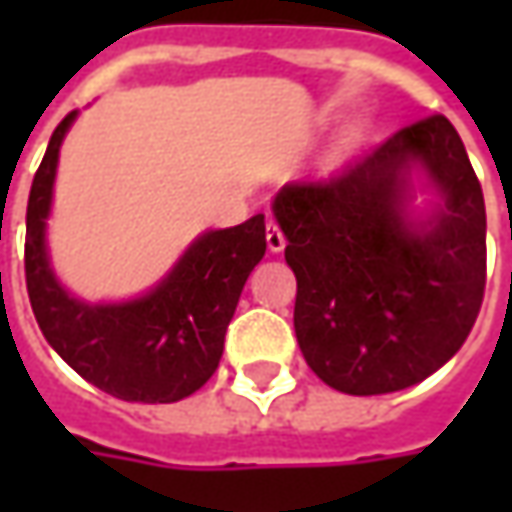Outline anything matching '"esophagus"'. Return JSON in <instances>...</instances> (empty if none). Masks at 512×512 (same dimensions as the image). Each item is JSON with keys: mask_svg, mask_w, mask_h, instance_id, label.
Here are the masks:
<instances>
[{"mask_svg": "<svg viewBox=\"0 0 512 512\" xmlns=\"http://www.w3.org/2000/svg\"><path fill=\"white\" fill-rule=\"evenodd\" d=\"M265 239H267V247H270V253H282V250H285L287 239H285V233H282V227L276 225V222H267Z\"/></svg>", "mask_w": 512, "mask_h": 512, "instance_id": "1", "label": "esophagus"}]
</instances>
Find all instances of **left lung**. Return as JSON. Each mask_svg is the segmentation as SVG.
Wrapping results in <instances>:
<instances>
[{
  "label": "left lung",
  "mask_w": 512,
  "mask_h": 512,
  "mask_svg": "<svg viewBox=\"0 0 512 512\" xmlns=\"http://www.w3.org/2000/svg\"><path fill=\"white\" fill-rule=\"evenodd\" d=\"M443 193L424 226L406 219L409 173ZM296 273L293 327L310 370L350 396L419 384L476 325L487 279L482 185L442 113L407 125L322 182L273 202Z\"/></svg>",
  "instance_id": "obj_1"
}]
</instances>
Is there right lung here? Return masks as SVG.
I'll list each match as a JSON object with an SVG mask.
<instances>
[{"instance_id": "1", "label": "right lung", "mask_w": 512, "mask_h": 512, "mask_svg": "<svg viewBox=\"0 0 512 512\" xmlns=\"http://www.w3.org/2000/svg\"><path fill=\"white\" fill-rule=\"evenodd\" d=\"M76 110L53 130L33 176L25 230V282L50 347L90 384L116 399L170 404L216 373L225 333L250 270L265 256V216L199 236L168 279L122 305H85L56 282L45 250L59 148Z\"/></svg>"}]
</instances>
